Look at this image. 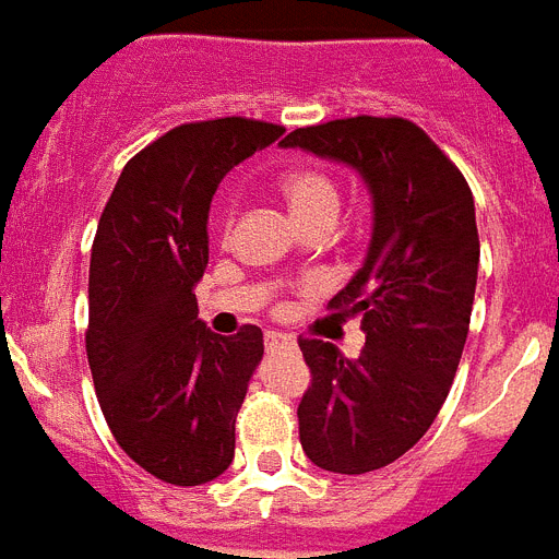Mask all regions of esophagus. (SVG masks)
Returning a JSON list of instances; mask_svg holds the SVG:
<instances>
[{"label":"esophagus","instance_id":"34e87169","mask_svg":"<svg viewBox=\"0 0 559 559\" xmlns=\"http://www.w3.org/2000/svg\"><path fill=\"white\" fill-rule=\"evenodd\" d=\"M264 344H266V350H270V353L298 350V347H295V338H293V335H287V333H266Z\"/></svg>","mask_w":559,"mask_h":559}]
</instances>
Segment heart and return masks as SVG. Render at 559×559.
Wrapping results in <instances>:
<instances>
[{"instance_id": "heart-1", "label": "heart", "mask_w": 559, "mask_h": 559, "mask_svg": "<svg viewBox=\"0 0 559 559\" xmlns=\"http://www.w3.org/2000/svg\"><path fill=\"white\" fill-rule=\"evenodd\" d=\"M278 192L304 229L312 224H333L335 215H338V206H342L338 183L324 169H316V166H295V169L284 171L278 177ZM233 215V201H224L217 206L215 221L221 235H229Z\"/></svg>"}]
</instances>
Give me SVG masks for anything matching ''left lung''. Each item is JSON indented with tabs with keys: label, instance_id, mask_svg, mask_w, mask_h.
Here are the masks:
<instances>
[{
	"label": "left lung",
	"instance_id": "1",
	"mask_svg": "<svg viewBox=\"0 0 559 559\" xmlns=\"http://www.w3.org/2000/svg\"><path fill=\"white\" fill-rule=\"evenodd\" d=\"M281 146L347 163L373 194L365 264L326 304L361 319L365 347L347 358L330 342L298 338L310 367L298 437L319 468L379 471L428 433L460 367L479 266L474 194L405 117L319 122L289 131Z\"/></svg>",
	"mask_w": 559,
	"mask_h": 559
}]
</instances>
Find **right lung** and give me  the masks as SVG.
<instances>
[{
  "instance_id": "add662e5",
  "label": "right lung",
  "mask_w": 559,
  "mask_h": 559,
  "mask_svg": "<svg viewBox=\"0 0 559 559\" xmlns=\"http://www.w3.org/2000/svg\"><path fill=\"white\" fill-rule=\"evenodd\" d=\"M284 126L249 117L183 122L126 163L99 215L88 270L91 379L117 444L169 485H203L235 456V419L264 333L215 335L194 284L209 264V203Z\"/></svg>"
}]
</instances>
